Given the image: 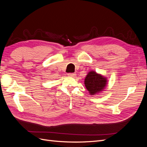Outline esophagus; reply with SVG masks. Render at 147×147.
Returning a JSON list of instances; mask_svg holds the SVG:
<instances>
[{
  "instance_id": "obj_1",
  "label": "esophagus",
  "mask_w": 147,
  "mask_h": 147,
  "mask_svg": "<svg viewBox=\"0 0 147 147\" xmlns=\"http://www.w3.org/2000/svg\"><path fill=\"white\" fill-rule=\"evenodd\" d=\"M67 75H68V76H69L70 77H74L76 74H75V73H69Z\"/></svg>"
}]
</instances>
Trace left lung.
I'll return each mask as SVG.
<instances>
[{"mask_svg":"<svg viewBox=\"0 0 147 147\" xmlns=\"http://www.w3.org/2000/svg\"><path fill=\"white\" fill-rule=\"evenodd\" d=\"M107 78L102 75L91 71L84 79V84L91 95L100 92L105 88L107 84Z\"/></svg>","mask_w":147,"mask_h":147,"instance_id":"8db88e82","label":"left lung"}]
</instances>
